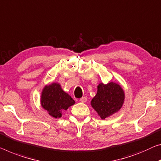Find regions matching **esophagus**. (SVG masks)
<instances>
[{"label":"esophagus","mask_w":161,"mask_h":161,"mask_svg":"<svg viewBox=\"0 0 161 161\" xmlns=\"http://www.w3.org/2000/svg\"><path fill=\"white\" fill-rule=\"evenodd\" d=\"M80 102L81 103H86L87 102V97H82L81 98H80Z\"/></svg>","instance_id":"esophagus-1"}]
</instances>
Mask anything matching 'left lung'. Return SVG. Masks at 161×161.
Here are the masks:
<instances>
[{"label": "left lung", "instance_id": "left-lung-1", "mask_svg": "<svg viewBox=\"0 0 161 161\" xmlns=\"http://www.w3.org/2000/svg\"><path fill=\"white\" fill-rule=\"evenodd\" d=\"M125 93L121 85L114 81L97 85V92L91 100V105L102 119L111 116L121 108Z\"/></svg>", "mask_w": 161, "mask_h": 161}]
</instances>
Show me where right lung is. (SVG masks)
I'll use <instances>...</instances> for the list:
<instances>
[{
  "mask_svg": "<svg viewBox=\"0 0 161 161\" xmlns=\"http://www.w3.org/2000/svg\"><path fill=\"white\" fill-rule=\"evenodd\" d=\"M40 104L50 116L58 119L62 116V112L75 104V101L64 92L60 84L53 82L42 89Z\"/></svg>",
  "mask_w": 161,
  "mask_h": 161,
  "instance_id": "1",
  "label": "right lung"
}]
</instances>
